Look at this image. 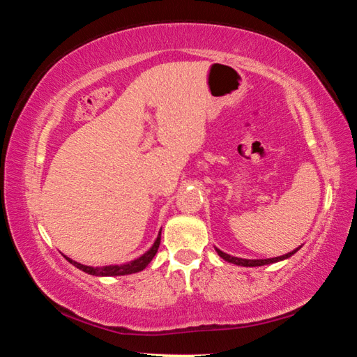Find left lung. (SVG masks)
<instances>
[{
    "label": "left lung",
    "mask_w": 357,
    "mask_h": 357,
    "mask_svg": "<svg viewBox=\"0 0 357 357\" xmlns=\"http://www.w3.org/2000/svg\"><path fill=\"white\" fill-rule=\"evenodd\" d=\"M215 250H217V253H219V255H220L223 259H225V261L233 263V264H239V266H247V268H250V266L253 268V266H264V264H271V263L280 261V259H285V258H288V257H291L293 253L298 252V249H296V250H293V252L287 253V255L275 257V258H268V259H244V258H238V257L228 255V253H223V252L219 250V249H215Z\"/></svg>",
    "instance_id": "left-lung-1"
}]
</instances>
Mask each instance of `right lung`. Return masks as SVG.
Instances as JSON below:
<instances>
[{
  "mask_svg": "<svg viewBox=\"0 0 357 357\" xmlns=\"http://www.w3.org/2000/svg\"><path fill=\"white\" fill-rule=\"evenodd\" d=\"M159 245H160V233H159V236H157L154 245L151 247V249L144 253V255H142L140 258H137V259H134V261H130L128 264H121V266H104V268H93V266H84V264H80L77 261H72L70 258H68V259L72 264L77 266L78 269H82L86 274H91V275H128V274L140 273V271L146 268L151 259L154 258L157 250H159Z\"/></svg>",
  "mask_w": 357,
  "mask_h": 357,
  "instance_id": "1",
  "label": "right lung"
}]
</instances>
